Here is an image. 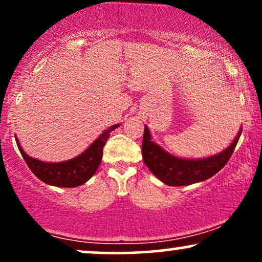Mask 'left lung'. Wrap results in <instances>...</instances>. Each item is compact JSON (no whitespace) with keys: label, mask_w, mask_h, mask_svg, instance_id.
I'll use <instances>...</instances> for the list:
<instances>
[{"label":"left lung","mask_w":262,"mask_h":262,"mask_svg":"<svg viewBox=\"0 0 262 262\" xmlns=\"http://www.w3.org/2000/svg\"><path fill=\"white\" fill-rule=\"evenodd\" d=\"M243 128L233 143L217 155L206 159H180L165 151L161 146L151 140L148 127H144L141 154L143 160L154 175L167 186H187L204 181L214 176L229 161Z\"/></svg>","instance_id":"obj_1"}]
</instances>
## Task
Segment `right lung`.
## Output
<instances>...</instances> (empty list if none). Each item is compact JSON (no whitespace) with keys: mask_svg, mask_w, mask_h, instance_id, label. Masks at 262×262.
Segmentation results:
<instances>
[{"mask_svg":"<svg viewBox=\"0 0 262 262\" xmlns=\"http://www.w3.org/2000/svg\"><path fill=\"white\" fill-rule=\"evenodd\" d=\"M118 127L119 124L111 125L110 128L103 130V133L82 154L62 162H44L31 158L23 151L18 139H16V143L26 164L40 181L58 187H77L89 181L95 175L101 164L103 146L110 138V133Z\"/></svg>","mask_w":262,"mask_h":262,"instance_id":"right-lung-1","label":"right lung"}]
</instances>
